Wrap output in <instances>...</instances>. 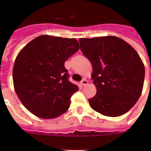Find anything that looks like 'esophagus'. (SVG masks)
<instances>
[{"label":"esophagus","instance_id":"esophagus-1","mask_svg":"<svg viewBox=\"0 0 151 151\" xmlns=\"http://www.w3.org/2000/svg\"><path fill=\"white\" fill-rule=\"evenodd\" d=\"M81 85H83V86H85V85H87V84H88L87 80H86V79H83V80L81 81Z\"/></svg>","mask_w":151,"mask_h":151}]
</instances>
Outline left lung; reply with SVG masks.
<instances>
[{
  "mask_svg": "<svg viewBox=\"0 0 151 151\" xmlns=\"http://www.w3.org/2000/svg\"><path fill=\"white\" fill-rule=\"evenodd\" d=\"M81 50L92 65L96 94L90 106L107 117L127 113L141 96L145 68L142 59L126 41L115 36L80 38Z\"/></svg>",
  "mask_w": 151,
  "mask_h": 151,
  "instance_id": "8db88e82",
  "label": "left lung"
}]
</instances>
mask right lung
<instances>
[{"label": "right lung", "instance_id": "1", "mask_svg": "<svg viewBox=\"0 0 151 151\" xmlns=\"http://www.w3.org/2000/svg\"><path fill=\"white\" fill-rule=\"evenodd\" d=\"M79 48L75 38L41 35L20 51L13 66V85L29 112L52 119L67 111L78 88L69 81L64 63Z\"/></svg>", "mask_w": 151, "mask_h": 151}]
</instances>
